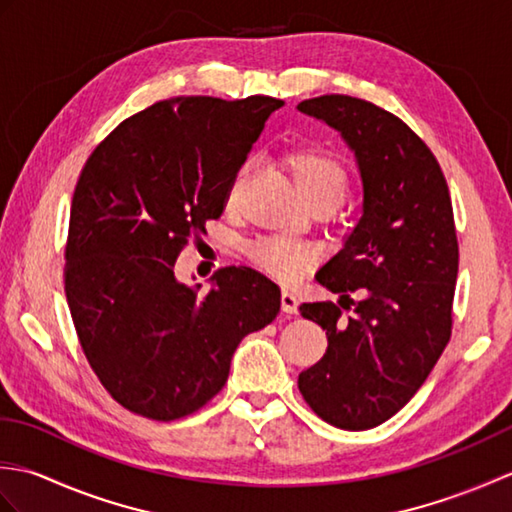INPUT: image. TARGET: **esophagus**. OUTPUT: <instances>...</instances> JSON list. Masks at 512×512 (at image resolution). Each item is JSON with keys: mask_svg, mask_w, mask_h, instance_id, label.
<instances>
[{"mask_svg": "<svg viewBox=\"0 0 512 512\" xmlns=\"http://www.w3.org/2000/svg\"><path fill=\"white\" fill-rule=\"evenodd\" d=\"M297 308H299L297 292L284 288V292H281V310H284L286 314H297Z\"/></svg>", "mask_w": 512, "mask_h": 512, "instance_id": "1", "label": "esophagus"}]
</instances>
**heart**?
<instances>
[{
  "label": "heart",
  "instance_id": "1",
  "mask_svg": "<svg viewBox=\"0 0 512 512\" xmlns=\"http://www.w3.org/2000/svg\"><path fill=\"white\" fill-rule=\"evenodd\" d=\"M286 167L292 176V182L299 189V193L310 204H339L347 187H350V171H347L345 162L334 154L332 149L317 145V143H303L295 145L286 151L284 156ZM250 176V162H242L233 173L231 182L226 189V204L233 206L242 193V187ZM314 248L306 244L288 242V239L279 237H264L250 244L248 257L266 270V273L275 275L277 279L295 281L308 266L314 262Z\"/></svg>",
  "mask_w": 512,
  "mask_h": 512
}]
</instances>
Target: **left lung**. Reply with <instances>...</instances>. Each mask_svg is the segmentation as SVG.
I'll return each instance as SVG.
<instances>
[{
    "label": "left lung",
    "mask_w": 512,
    "mask_h": 512,
    "mask_svg": "<svg viewBox=\"0 0 512 512\" xmlns=\"http://www.w3.org/2000/svg\"><path fill=\"white\" fill-rule=\"evenodd\" d=\"M299 110L339 129L365 191L361 220L317 273L341 301L299 306L328 336L299 391L321 420L365 431L407 405L451 339L460 259L451 195L431 149L383 107L325 94Z\"/></svg>",
    "instance_id": "1"
}]
</instances>
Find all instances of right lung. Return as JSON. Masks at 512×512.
Returning <instances> with one entry per match:
<instances>
[{
	"instance_id": "right-lung-1",
	"label": "right lung",
	"mask_w": 512,
	"mask_h": 512,
	"mask_svg": "<svg viewBox=\"0 0 512 512\" xmlns=\"http://www.w3.org/2000/svg\"><path fill=\"white\" fill-rule=\"evenodd\" d=\"M281 105L273 96L158 101L85 162L65 297L92 372L138 416L171 422L202 409L222 391L239 341L277 317L281 290L253 268H220L202 297L173 268L222 215L228 182Z\"/></svg>"
}]
</instances>
